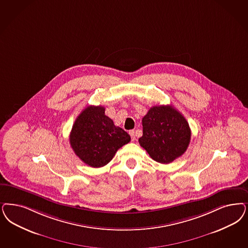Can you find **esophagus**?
Here are the masks:
<instances>
[{"mask_svg": "<svg viewBox=\"0 0 248 248\" xmlns=\"http://www.w3.org/2000/svg\"><path fill=\"white\" fill-rule=\"evenodd\" d=\"M129 135L131 136L132 141H135V140H136V132H135L134 130H131V131L129 132Z\"/></svg>", "mask_w": 248, "mask_h": 248, "instance_id": "obj_1", "label": "esophagus"}]
</instances>
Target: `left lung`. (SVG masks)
Wrapping results in <instances>:
<instances>
[{
  "label": "left lung",
  "mask_w": 248,
  "mask_h": 248,
  "mask_svg": "<svg viewBox=\"0 0 248 248\" xmlns=\"http://www.w3.org/2000/svg\"><path fill=\"white\" fill-rule=\"evenodd\" d=\"M142 124L139 144L155 161L169 164L187 150L190 128L187 120L173 106H153L143 117Z\"/></svg>",
  "instance_id": "obj_1"
}]
</instances>
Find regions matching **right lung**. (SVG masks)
Here are the masks:
<instances>
[{"mask_svg": "<svg viewBox=\"0 0 248 248\" xmlns=\"http://www.w3.org/2000/svg\"><path fill=\"white\" fill-rule=\"evenodd\" d=\"M130 140L128 134L115 126L112 120L105 115L104 107L93 105L79 113L69 136L75 154L93 168L107 165L117 150Z\"/></svg>", "mask_w": 248, "mask_h": 248, "instance_id": "right-lung-1", "label": "right lung"}]
</instances>
